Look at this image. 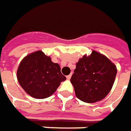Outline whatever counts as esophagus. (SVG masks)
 I'll use <instances>...</instances> for the list:
<instances>
[{
    "label": "esophagus",
    "mask_w": 131,
    "mask_h": 131,
    "mask_svg": "<svg viewBox=\"0 0 131 131\" xmlns=\"http://www.w3.org/2000/svg\"><path fill=\"white\" fill-rule=\"evenodd\" d=\"M71 75H72L71 74H69V75H68L67 77H66V78H67L68 80H70V79H71Z\"/></svg>",
    "instance_id": "esophagus-1"
}]
</instances>
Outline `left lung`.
Masks as SVG:
<instances>
[{
	"instance_id": "obj_1",
	"label": "left lung",
	"mask_w": 131,
	"mask_h": 131,
	"mask_svg": "<svg viewBox=\"0 0 131 131\" xmlns=\"http://www.w3.org/2000/svg\"><path fill=\"white\" fill-rule=\"evenodd\" d=\"M117 73L116 66L107 57L92 51L76 63L71 78L76 96L81 101L94 103L103 100L111 91Z\"/></svg>"
}]
</instances>
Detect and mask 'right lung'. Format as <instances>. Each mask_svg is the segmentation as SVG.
<instances>
[{
    "mask_svg": "<svg viewBox=\"0 0 131 131\" xmlns=\"http://www.w3.org/2000/svg\"><path fill=\"white\" fill-rule=\"evenodd\" d=\"M19 84L26 94L35 99H45L52 95L66 80L59 64L51 61L39 50L26 56L17 71Z\"/></svg>",
    "mask_w": 131,
    "mask_h": 131,
    "instance_id": "obj_1",
    "label": "right lung"
}]
</instances>
